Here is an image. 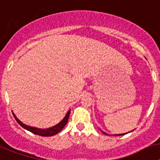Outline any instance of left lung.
I'll return each mask as SVG.
<instances>
[{
	"label": "left lung",
	"instance_id": "left-lung-1",
	"mask_svg": "<svg viewBox=\"0 0 160 160\" xmlns=\"http://www.w3.org/2000/svg\"><path fill=\"white\" fill-rule=\"evenodd\" d=\"M103 133H104V134H106V135H108V134H107L106 133H105V132H103ZM123 134H115V136H118V135H123Z\"/></svg>",
	"mask_w": 160,
	"mask_h": 160
}]
</instances>
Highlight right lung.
I'll return each instance as SVG.
<instances>
[{
    "label": "right lung",
    "instance_id": "1",
    "mask_svg": "<svg viewBox=\"0 0 160 160\" xmlns=\"http://www.w3.org/2000/svg\"><path fill=\"white\" fill-rule=\"evenodd\" d=\"M69 115H70V110L68 112V113L66 114L64 118L61 121L59 124H57L56 126H53V127H51V128L46 129V130H42V129H38V128H35V127H31V126H26V125L22 123L17 118L16 116H15L14 114H13V117H14L16 121L18 122V123L21 126H22V127H23L24 129H26V130L32 132L33 134H38V135H40V136H43V137H50V136H53L55 135V134H58L59 132H60L61 130H63V127H64V126H66L67 123H68Z\"/></svg>",
    "mask_w": 160,
    "mask_h": 160
}]
</instances>
